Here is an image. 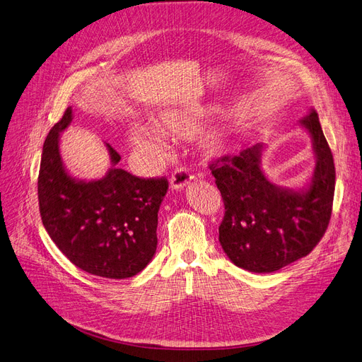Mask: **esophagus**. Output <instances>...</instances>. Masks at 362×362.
<instances>
[{
	"label": "esophagus",
	"instance_id": "34e87169",
	"mask_svg": "<svg viewBox=\"0 0 362 362\" xmlns=\"http://www.w3.org/2000/svg\"><path fill=\"white\" fill-rule=\"evenodd\" d=\"M193 181V175L189 172L185 170L184 168L177 169L175 172L172 173V178H170V189L172 190H182L185 187H189Z\"/></svg>",
	"mask_w": 362,
	"mask_h": 362
}]
</instances>
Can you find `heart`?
Segmentation results:
<instances>
[{
	"label": "heart",
	"mask_w": 362,
	"mask_h": 362,
	"mask_svg": "<svg viewBox=\"0 0 362 362\" xmlns=\"http://www.w3.org/2000/svg\"><path fill=\"white\" fill-rule=\"evenodd\" d=\"M205 114L206 111L202 107L168 110L157 117L158 132L150 124H136L131 131V141L139 150L158 158L165 153L163 134L182 138L192 136L204 123ZM200 147L208 157H218L227 148V139L221 132L214 131L202 138Z\"/></svg>",
	"instance_id": "1"
}]
</instances>
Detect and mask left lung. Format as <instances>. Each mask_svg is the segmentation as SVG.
I'll return each mask as SVG.
<instances>
[{"mask_svg": "<svg viewBox=\"0 0 362 362\" xmlns=\"http://www.w3.org/2000/svg\"><path fill=\"white\" fill-rule=\"evenodd\" d=\"M316 165L298 190L273 184L262 169L263 144L224 156L209 168L224 202L220 243L230 262L254 273L276 272L306 257L331 218L336 169L315 110L300 120Z\"/></svg>", "mask_w": 362, "mask_h": 362, "instance_id": "obj_1", "label": "left lung"}]
</instances>
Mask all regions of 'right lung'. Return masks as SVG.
I'll use <instances>...</instances> for the list:
<instances>
[{"mask_svg": "<svg viewBox=\"0 0 362 362\" xmlns=\"http://www.w3.org/2000/svg\"><path fill=\"white\" fill-rule=\"evenodd\" d=\"M72 122L68 107L46 138L38 173L42 224L62 254L81 270L108 279L132 278L157 248V214L168 192L165 178L144 180L119 166L110 144L111 168L100 180L72 177L62 162L61 134Z\"/></svg>", "mask_w": 362, "mask_h": 362, "instance_id": "obj_1", "label": "right lung"}]
</instances>
